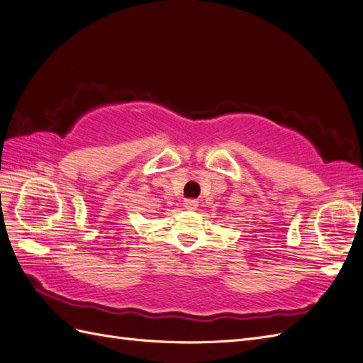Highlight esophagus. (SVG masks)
Masks as SVG:
<instances>
[{
	"label": "esophagus",
	"instance_id": "obj_1",
	"mask_svg": "<svg viewBox=\"0 0 363 363\" xmlns=\"http://www.w3.org/2000/svg\"><path fill=\"white\" fill-rule=\"evenodd\" d=\"M183 207L186 211H196V207H199V201L196 200H184Z\"/></svg>",
	"mask_w": 363,
	"mask_h": 363
}]
</instances>
